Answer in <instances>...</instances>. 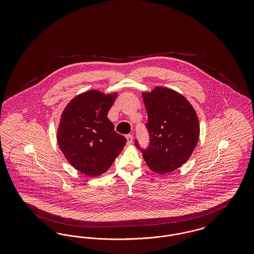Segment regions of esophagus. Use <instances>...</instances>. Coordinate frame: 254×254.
<instances>
[{"label":"esophagus","instance_id":"obj_1","mask_svg":"<svg viewBox=\"0 0 254 254\" xmlns=\"http://www.w3.org/2000/svg\"><path fill=\"white\" fill-rule=\"evenodd\" d=\"M127 145H131L133 142V136L131 134H128V135H127Z\"/></svg>","mask_w":254,"mask_h":254}]
</instances>
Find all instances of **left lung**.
I'll return each instance as SVG.
<instances>
[{"mask_svg": "<svg viewBox=\"0 0 254 254\" xmlns=\"http://www.w3.org/2000/svg\"><path fill=\"white\" fill-rule=\"evenodd\" d=\"M149 133V146L141 149L147 167L166 174L183 166L193 152L200 125L191 104L177 91L156 86L143 92ZM135 145L140 148L137 141Z\"/></svg>", "mask_w": 254, "mask_h": 254, "instance_id": "1", "label": "left lung"}]
</instances>
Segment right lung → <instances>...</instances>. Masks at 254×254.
<instances>
[{
    "label": "right lung",
    "instance_id": "add662e5",
    "mask_svg": "<svg viewBox=\"0 0 254 254\" xmlns=\"http://www.w3.org/2000/svg\"><path fill=\"white\" fill-rule=\"evenodd\" d=\"M117 94L96 89L81 93L61 115L57 131L61 151L74 169L86 176L108 171L127 143L107 117Z\"/></svg>",
    "mask_w": 254,
    "mask_h": 254
}]
</instances>
